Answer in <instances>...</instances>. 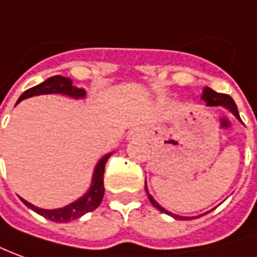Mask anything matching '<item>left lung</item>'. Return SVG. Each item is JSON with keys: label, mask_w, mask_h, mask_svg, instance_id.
Returning a JSON list of instances; mask_svg holds the SVG:
<instances>
[{"label": "left lung", "mask_w": 257, "mask_h": 257, "mask_svg": "<svg viewBox=\"0 0 257 257\" xmlns=\"http://www.w3.org/2000/svg\"><path fill=\"white\" fill-rule=\"evenodd\" d=\"M202 98H203L204 101L207 105L210 107H213V105H222V107H225L227 110H229L232 114H234L238 119H241L239 118V112H238V108H236V104L232 98L229 97L228 94H222V93H217V91L211 90L210 87H204L203 89V94H202ZM145 189H146V193H147V197H149V200L152 202L156 209H159L160 211H163V213H166L168 216H172L174 218H178V220H186V217H181V216H177V214H172L170 213L168 210H166L164 207H161L156 200H154V197L149 193V189H147V186L145 185Z\"/></svg>", "instance_id": "1"}]
</instances>
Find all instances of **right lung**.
Segmentation results:
<instances>
[{
	"instance_id": "add662e5",
	"label": "right lung",
	"mask_w": 257,
	"mask_h": 257,
	"mask_svg": "<svg viewBox=\"0 0 257 257\" xmlns=\"http://www.w3.org/2000/svg\"><path fill=\"white\" fill-rule=\"evenodd\" d=\"M50 93H61V94H66L71 96L73 98H83L86 96L85 89L82 87H76L73 86L72 80L69 78H64V76H51L47 80H44L40 85L35 86L32 89H29L23 93L22 96L19 97V100L16 101V104L21 103L23 98L32 97V96H39V94H50ZM111 156V153L105 154L103 159L97 163V166L94 168V174H93V179H91L90 189L86 192L83 196L75 200L73 203L68 204L65 207L54 210H46L36 207L32 203L26 202L25 199H22V202L29 209H32L36 211L37 214H40L44 218H47L50 221L54 222H68L76 220L79 217H82L89 211H93L94 209H97L104 196V168H105V163Z\"/></svg>"
}]
</instances>
